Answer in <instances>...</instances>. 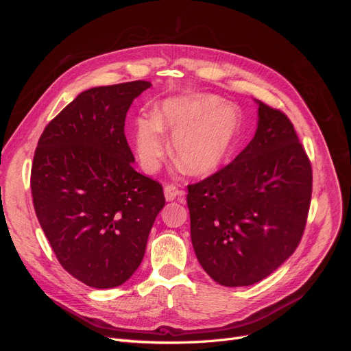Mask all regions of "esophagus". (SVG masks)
I'll return each instance as SVG.
<instances>
[{"label":"esophagus","mask_w":351,"mask_h":351,"mask_svg":"<svg viewBox=\"0 0 351 351\" xmlns=\"http://www.w3.org/2000/svg\"><path fill=\"white\" fill-rule=\"evenodd\" d=\"M164 195H165V199L168 202H171L177 196H184V192H183V190H178V187L174 186V184H167L165 189H164Z\"/></svg>","instance_id":"obj_1"}]
</instances>
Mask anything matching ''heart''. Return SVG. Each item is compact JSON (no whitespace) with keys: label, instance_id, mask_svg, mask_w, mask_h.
<instances>
[{"label":"heart","instance_id":"obj_1","mask_svg":"<svg viewBox=\"0 0 351 351\" xmlns=\"http://www.w3.org/2000/svg\"><path fill=\"white\" fill-rule=\"evenodd\" d=\"M241 117L234 105L210 93H193L162 101L154 115L134 123L136 154L142 168L155 173L168 151L163 133L173 136V154L192 176H206L227 161L240 134Z\"/></svg>","mask_w":351,"mask_h":351}]
</instances>
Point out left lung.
Wrapping results in <instances>:
<instances>
[{"label": "left lung", "mask_w": 351, "mask_h": 351, "mask_svg": "<svg viewBox=\"0 0 351 351\" xmlns=\"http://www.w3.org/2000/svg\"><path fill=\"white\" fill-rule=\"evenodd\" d=\"M258 104V129L231 164L187 186L190 236L202 268L226 287L267 278L299 246L312 165L284 112Z\"/></svg>", "instance_id": "8db88e82"}]
</instances>
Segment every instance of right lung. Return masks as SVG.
I'll return each mask as SVG.
<instances>
[{"mask_svg": "<svg viewBox=\"0 0 351 351\" xmlns=\"http://www.w3.org/2000/svg\"><path fill=\"white\" fill-rule=\"evenodd\" d=\"M145 80L82 92L40 134L30 174L39 224L61 267L93 289H114L139 268L162 186L133 168L127 111Z\"/></svg>", "mask_w": 351, "mask_h": 351, "instance_id": "add662e5", "label": "right lung"}]
</instances>
